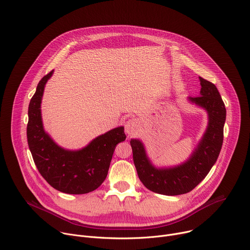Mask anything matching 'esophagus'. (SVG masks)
Here are the masks:
<instances>
[{
    "instance_id": "1",
    "label": "esophagus",
    "mask_w": 250,
    "mask_h": 250,
    "mask_svg": "<svg viewBox=\"0 0 250 250\" xmlns=\"http://www.w3.org/2000/svg\"><path fill=\"white\" fill-rule=\"evenodd\" d=\"M138 128V123L135 119H129L125 122V130L127 134L129 135H132L136 132Z\"/></svg>"
}]
</instances>
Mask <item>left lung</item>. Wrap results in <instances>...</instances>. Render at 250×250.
Segmentation results:
<instances>
[{
	"label": "left lung",
	"mask_w": 250,
	"mask_h": 250,
	"mask_svg": "<svg viewBox=\"0 0 250 250\" xmlns=\"http://www.w3.org/2000/svg\"><path fill=\"white\" fill-rule=\"evenodd\" d=\"M201 94L190 100L205 108L208 114V125L198 147L188 161L174 168L156 169L148 160L144 146L130 139L133 163L139 180L148 190L167 196L191 192L208 175L216 163L224 141V125L227 111L225 103L211 82L200 77Z\"/></svg>",
	"instance_id": "left-lung-1"
}]
</instances>
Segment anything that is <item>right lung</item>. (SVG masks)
I'll list each match as a JSON object with an SVG mask.
<instances>
[{"mask_svg":"<svg viewBox=\"0 0 250 250\" xmlns=\"http://www.w3.org/2000/svg\"><path fill=\"white\" fill-rule=\"evenodd\" d=\"M52 73L53 70L42 77L29 102L28 147L35 166L51 187L66 194L90 193L100 187L108 175L115 147L126 137L125 128L121 126L105 132L78 151L59 147L45 133L41 114L44 86Z\"/></svg>","mask_w":250,"mask_h":250,"instance_id":"add662e5","label":"right lung"}]
</instances>
